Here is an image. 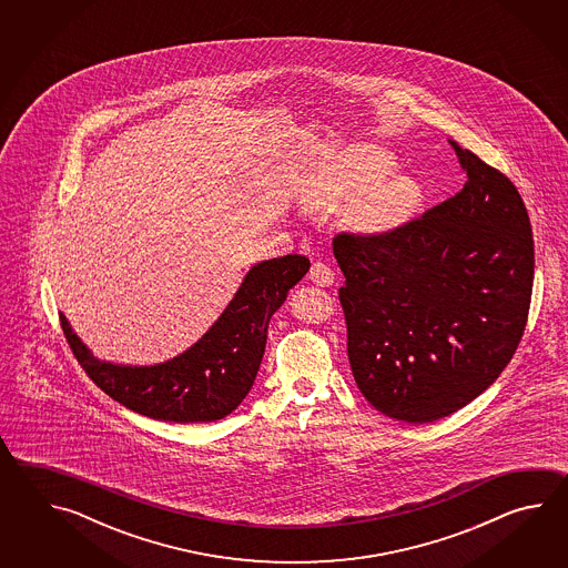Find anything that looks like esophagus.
<instances>
[{
    "mask_svg": "<svg viewBox=\"0 0 568 568\" xmlns=\"http://www.w3.org/2000/svg\"><path fill=\"white\" fill-rule=\"evenodd\" d=\"M308 278L313 280L316 286L325 288V286H331L335 282V272L331 270V266H326L325 262H314Z\"/></svg>",
    "mask_w": 568,
    "mask_h": 568,
    "instance_id": "34e87169",
    "label": "esophagus"
}]
</instances>
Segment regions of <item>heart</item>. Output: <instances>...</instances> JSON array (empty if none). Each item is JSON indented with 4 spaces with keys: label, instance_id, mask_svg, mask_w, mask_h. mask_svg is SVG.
<instances>
[{
    "label": "heart",
    "instance_id": "b5f03b06",
    "mask_svg": "<svg viewBox=\"0 0 568 568\" xmlns=\"http://www.w3.org/2000/svg\"><path fill=\"white\" fill-rule=\"evenodd\" d=\"M396 160L384 148L353 145L326 172L308 194V206L335 213L353 205V221L372 235H386L404 227L423 205V189L410 176L394 174Z\"/></svg>",
    "mask_w": 568,
    "mask_h": 568
}]
</instances>
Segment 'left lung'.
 Here are the masks:
<instances>
[{
  "label": "left lung",
  "mask_w": 568,
  "mask_h": 568,
  "mask_svg": "<svg viewBox=\"0 0 568 568\" xmlns=\"http://www.w3.org/2000/svg\"><path fill=\"white\" fill-rule=\"evenodd\" d=\"M460 193L386 235L333 240L351 369L375 410L435 423L511 362L534 282L530 217L499 170L448 140Z\"/></svg>",
  "instance_id": "obj_1"
}]
</instances>
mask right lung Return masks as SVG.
I'll return each instance as SVG.
<instances>
[{"mask_svg":"<svg viewBox=\"0 0 568 568\" xmlns=\"http://www.w3.org/2000/svg\"><path fill=\"white\" fill-rule=\"evenodd\" d=\"M308 267V257L296 254L252 266L205 335L169 362L123 365L99 359L61 313L62 331L87 375L121 406L166 423H215L250 394L266 349L270 318Z\"/></svg>","mask_w":568,"mask_h":568,"instance_id":"add662e5","label":"right lung"}]
</instances>
